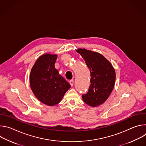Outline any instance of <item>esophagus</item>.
I'll use <instances>...</instances> for the list:
<instances>
[{
    "label": "esophagus",
    "mask_w": 146,
    "mask_h": 146,
    "mask_svg": "<svg viewBox=\"0 0 146 146\" xmlns=\"http://www.w3.org/2000/svg\"><path fill=\"white\" fill-rule=\"evenodd\" d=\"M69 83H70V84L71 85V86H73V83H74V80H70L69 81Z\"/></svg>",
    "instance_id": "obj_1"
}]
</instances>
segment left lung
<instances>
[{"instance_id":"8db88e82","label":"left lung","mask_w":146,"mask_h":146,"mask_svg":"<svg viewBox=\"0 0 146 146\" xmlns=\"http://www.w3.org/2000/svg\"><path fill=\"white\" fill-rule=\"evenodd\" d=\"M76 51L85 60L91 73V84L82 98L88 105L96 107L105 102L111 93L115 81V72L110 62L102 54L78 48Z\"/></svg>"}]
</instances>
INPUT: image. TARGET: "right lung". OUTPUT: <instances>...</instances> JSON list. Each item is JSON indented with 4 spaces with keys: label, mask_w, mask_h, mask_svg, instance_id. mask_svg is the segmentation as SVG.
I'll list each match as a JSON object with an SVG mask.
<instances>
[{
    "label": "right lung",
    "mask_w": 146,
    "mask_h": 146,
    "mask_svg": "<svg viewBox=\"0 0 146 146\" xmlns=\"http://www.w3.org/2000/svg\"><path fill=\"white\" fill-rule=\"evenodd\" d=\"M56 54L40 56L32 67L30 74L31 88L35 96L46 105H57L70 85L55 68Z\"/></svg>",
    "instance_id": "add662e5"
}]
</instances>
